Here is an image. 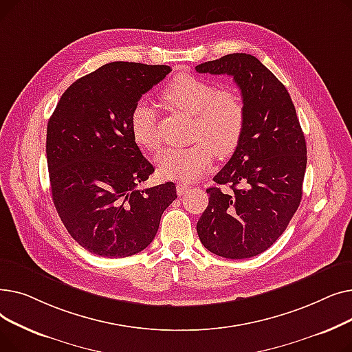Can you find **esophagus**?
I'll use <instances>...</instances> for the list:
<instances>
[{
    "label": "esophagus",
    "mask_w": 352,
    "mask_h": 352,
    "mask_svg": "<svg viewBox=\"0 0 352 352\" xmlns=\"http://www.w3.org/2000/svg\"><path fill=\"white\" fill-rule=\"evenodd\" d=\"M191 191V186H188V184L186 182H179L177 184V194L178 195H186Z\"/></svg>",
    "instance_id": "1"
}]
</instances>
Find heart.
I'll use <instances>...</instances> for the list:
<instances>
[{
    "label": "heart",
    "instance_id": "heart-1",
    "mask_svg": "<svg viewBox=\"0 0 352 352\" xmlns=\"http://www.w3.org/2000/svg\"><path fill=\"white\" fill-rule=\"evenodd\" d=\"M161 100L171 109L192 117V138L197 141L187 148H166L155 157L162 177L182 181L199 178L212 164L214 151L219 157H228L241 142L247 109L236 89H219L214 81L179 74L164 87ZM129 124L140 146L148 151L158 150V114L153 105L137 102Z\"/></svg>",
    "mask_w": 352,
    "mask_h": 352
}]
</instances>
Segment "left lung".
<instances>
[{"mask_svg": "<svg viewBox=\"0 0 352 352\" xmlns=\"http://www.w3.org/2000/svg\"><path fill=\"white\" fill-rule=\"evenodd\" d=\"M227 74L241 89L247 125L241 142L207 190L210 202L197 223L199 241L215 255L244 260L278 239L302 198L307 145L284 84L254 55L235 52L195 67Z\"/></svg>", "mask_w": 352, "mask_h": 352, "instance_id": "8db88e82", "label": "left lung"}]
</instances>
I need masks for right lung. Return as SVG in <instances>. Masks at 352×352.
<instances>
[{"label": "right lung", "mask_w": 352, "mask_h": 352, "mask_svg": "<svg viewBox=\"0 0 352 352\" xmlns=\"http://www.w3.org/2000/svg\"><path fill=\"white\" fill-rule=\"evenodd\" d=\"M168 65L109 63L72 82L47 126L55 210L91 254L134 255L154 239L177 198L174 182L141 190L154 173L133 137V108L170 74Z\"/></svg>", "instance_id": "add662e5"}]
</instances>
